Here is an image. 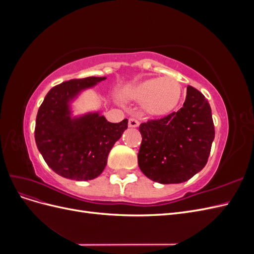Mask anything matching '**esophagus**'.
<instances>
[{
  "instance_id": "obj_1",
  "label": "esophagus",
  "mask_w": 254,
  "mask_h": 254,
  "mask_svg": "<svg viewBox=\"0 0 254 254\" xmlns=\"http://www.w3.org/2000/svg\"><path fill=\"white\" fill-rule=\"evenodd\" d=\"M139 125H140V123H139V121H137V120H135V119H129L128 126L130 128H135V127L139 126Z\"/></svg>"
}]
</instances>
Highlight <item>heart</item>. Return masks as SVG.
Masks as SVG:
<instances>
[{
	"instance_id": "heart-1",
	"label": "heart",
	"mask_w": 254,
	"mask_h": 254,
	"mask_svg": "<svg viewBox=\"0 0 254 254\" xmlns=\"http://www.w3.org/2000/svg\"><path fill=\"white\" fill-rule=\"evenodd\" d=\"M181 88L175 78L166 76L150 78L135 84L126 86L122 90L125 101L143 102V108L150 115L160 117L171 113L179 103Z\"/></svg>"
}]
</instances>
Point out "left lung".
Masks as SVG:
<instances>
[{
	"mask_svg": "<svg viewBox=\"0 0 254 254\" xmlns=\"http://www.w3.org/2000/svg\"><path fill=\"white\" fill-rule=\"evenodd\" d=\"M142 144L137 163L150 180L182 183L207 162L215 137L212 111L201 92L188 86L182 108L140 125Z\"/></svg>",
	"mask_w": 254,
	"mask_h": 254,
	"instance_id": "1",
	"label": "left lung"
}]
</instances>
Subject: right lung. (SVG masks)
<instances>
[{"mask_svg":"<svg viewBox=\"0 0 254 254\" xmlns=\"http://www.w3.org/2000/svg\"><path fill=\"white\" fill-rule=\"evenodd\" d=\"M106 78L92 76L60 83L49 91L38 110V150L52 170L66 179L88 181L101 175L113 145L128 127L127 119L110 123L99 111L73 114L75 99Z\"/></svg>","mask_w":254,"mask_h":254,"instance_id":"right-lung-1","label":"right lung"}]
</instances>
